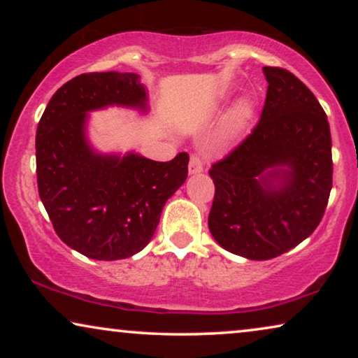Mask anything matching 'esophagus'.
<instances>
[{"label": "esophagus", "mask_w": 358, "mask_h": 358, "mask_svg": "<svg viewBox=\"0 0 358 358\" xmlns=\"http://www.w3.org/2000/svg\"><path fill=\"white\" fill-rule=\"evenodd\" d=\"M203 171V161L199 155H192L189 161V173L190 174H199Z\"/></svg>", "instance_id": "esophagus-1"}]
</instances>
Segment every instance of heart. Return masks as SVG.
<instances>
[{
    "label": "heart",
    "instance_id": "heart-1",
    "mask_svg": "<svg viewBox=\"0 0 358 358\" xmlns=\"http://www.w3.org/2000/svg\"><path fill=\"white\" fill-rule=\"evenodd\" d=\"M248 114H249V106L246 104V102H241V104H239V106L236 107V109L233 110V114H231V124H233V125L241 124V122L248 117Z\"/></svg>",
    "mask_w": 358,
    "mask_h": 358
}]
</instances>
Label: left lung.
<instances>
[{"label": "left lung", "instance_id": "obj_1", "mask_svg": "<svg viewBox=\"0 0 358 358\" xmlns=\"http://www.w3.org/2000/svg\"><path fill=\"white\" fill-rule=\"evenodd\" d=\"M264 75L261 120L208 171L215 184L210 233L227 251L252 261L280 256L310 236L332 187L324 109L285 68L264 66Z\"/></svg>", "mask_w": 358, "mask_h": 358}]
</instances>
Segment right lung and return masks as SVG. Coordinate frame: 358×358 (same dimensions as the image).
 Returning <instances> with one entry per match:
<instances>
[{"instance_id": "1", "label": "right lung", "mask_w": 358, "mask_h": 358, "mask_svg": "<svg viewBox=\"0 0 358 358\" xmlns=\"http://www.w3.org/2000/svg\"><path fill=\"white\" fill-rule=\"evenodd\" d=\"M136 73H83L52 96L38 120V195L66 246L96 261L140 252L153 238L166 200L187 179L189 155L151 161L102 156L85 138L86 112L119 104L145 109Z\"/></svg>"}]
</instances>
